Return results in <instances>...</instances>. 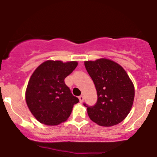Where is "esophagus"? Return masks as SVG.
Instances as JSON below:
<instances>
[{
	"label": "esophagus",
	"instance_id": "obj_1",
	"mask_svg": "<svg viewBox=\"0 0 157 157\" xmlns=\"http://www.w3.org/2000/svg\"><path fill=\"white\" fill-rule=\"evenodd\" d=\"M79 100H80V103H82L83 101H84V96H79Z\"/></svg>",
	"mask_w": 157,
	"mask_h": 157
}]
</instances>
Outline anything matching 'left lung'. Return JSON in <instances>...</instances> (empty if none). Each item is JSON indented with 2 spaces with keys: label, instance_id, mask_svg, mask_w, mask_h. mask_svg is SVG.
Returning a JSON list of instances; mask_svg holds the SVG:
<instances>
[{
  "label": "left lung",
  "instance_id": "8db88e82",
  "mask_svg": "<svg viewBox=\"0 0 157 157\" xmlns=\"http://www.w3.org/2000/svg\"><path fill=\"white\" fill-rule=\"evenodd\" d=\"M85 69L94 82L98 95L96 105L87 107L93 122L111 127L126 118L133 104L135 88L122 66L109 59L85 61Z\"/></svg>",
  "mask_w": 157,
  "mask_h": 157
}]
</instances>
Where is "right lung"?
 <instances>
[{
	"mask_svg": "<svg viewBox=\"0 0 157 157\" xmlns=\"http://www.w3.org/2000/svg\"><path fill=\"white\" fill-rule=\"evenodd\" d=\"M77 61L48 60L31 75L25 100L32 114L42 124L58 125L67 120L79 99L73 96L64 79L76 68Z\"/></svg>",
	"mask_w": 157,
	"mask_h": 157,
	"instance_id": "right-lung-1",
	"label": "right lung"
}]
</instances>
